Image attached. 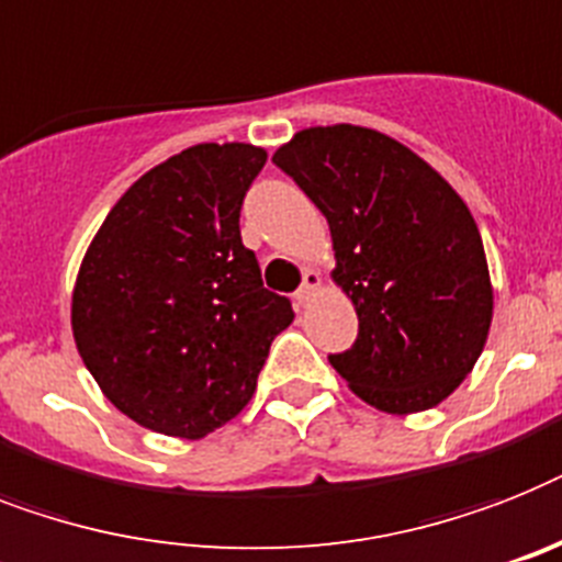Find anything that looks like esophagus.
<instances>
[{"label": "esophagus", "instance_id": "1", "mask_svg": "<svg viewBox=\"0 0 562 562\" xmlns=\"http://www.w3.org/2000/svg\"><path fill=\"white\" fill-rule=\"evenodd\" d=\"M322 286V272L318 270H304V281H301L299 292H295V299H299V304H307L310 299L315 295V290Z\"/></svg>", "mask_w": 562, "mask_h": 562}]
</instances>
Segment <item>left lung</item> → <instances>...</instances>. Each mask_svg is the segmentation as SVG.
Masks as SVG:
<instances>
[{"label": "left lung", "mask_w": 562, "mask_h": 562, "mask_svg": "<svg viewBox=\"0 0 562 562\" xmlns=\"http://www.w3.org/2000/svg\"><path fill=\"white\" fill-rule=\"evenodd\" d=\"M322 209L359 338L330 364L375 411L437 407L474 370L494 315L480 229L430 164L364 125H313L272 155Z\"/></svg>", "instance_id": "8db88e82"}]
</instances>
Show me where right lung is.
Returning <instances> with one entry per match:
<instances>
[{"mask_svg":"<svg viewBox=\"0 0 562 562\" xmlns=\"http://www.w3.org/2000/svg\"><path fill=\"white\" fill-rule=\"evenodd\" d=\"M267 151L198 143L125 189L88 244L71 295L77 350L143 428L203 439L247 407L295 313L240 244V203Z\"/></svg>","mask_w":562,"mask_h":562,"instance_id":"1","label":"right lung"}]
</instances>
